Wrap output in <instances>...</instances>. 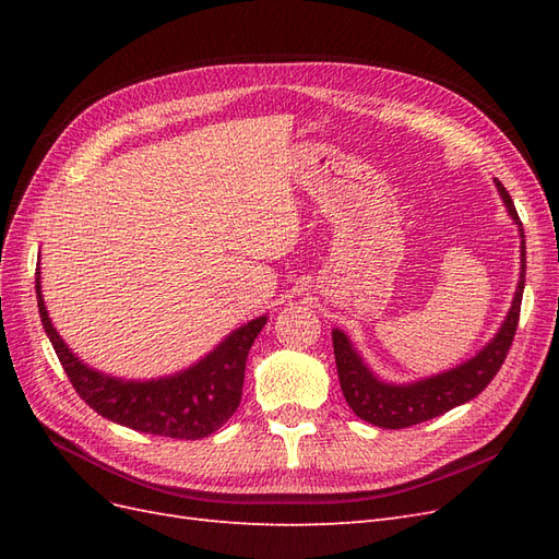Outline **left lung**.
<instances>
[{
	"label": "left lung",
	"mask_w": 559,
	"mask_h": 559,
	"mask_svg": "<svg viewBox=\"0 0 559 559\" xmlns=\"http://www.w3.org/2000/svg\"><path fill=\"white\" fill-rule=\"evenodd\" d=\"M497 189L509 207L515 224L522 230V222L518 216V210L513 205V198L503 189V183L497 179ZM524 235H522V273L520 284L513 298V306L509 317H506L501 331L489 343L478 357L471 361L456 366L454 370H448L443 376L429 378L425 382L415 384H384L373 378V373L361 364L357 352L352 349L347 335L343 331H333V352H335V366H337V380H341V389L345 394V401L349 408L357 413L361 419L370 421V425L382 429H405L419 425V421L433 419L452 411L454 405H462L471 399H476L483 389L495 380L499 373L501 364L509 354L515 329L520 321V302L524 292Z\"/></svg>",
	"instance_id": "8db88e82"
}]
</instances>
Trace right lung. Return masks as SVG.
Listing matches in <instances>:
<instances>
[{"mask_svg":"<svg viewBox=\"0 0 559 559\" xmlns=\"http://www.w3.org/2000/svg\"><path fill=\"white\" fill-rule=\"evenodd\" d=\"M37 302L41 324L76 394L116 425L134 431L198 441L214 433L238 411L247 354L265 326V317L230 333L210 357L179 376L151 382H123L83 366L53 329L41 298L37 267Z\"/></svg>","mask_w":559,"mask_h":559,"instance_id":"1","label":"right lung"}]
</instances>
